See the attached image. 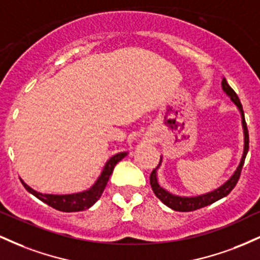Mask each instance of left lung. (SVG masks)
<instances>
[{
  "label": "left lung",
  "instance_id": "1",
  "mask_svg": "<svg viewBox=\"0 0 260 260\" xmlns=\"http://www.w3.org/2000/svg\"><path fill=\"white\" fill-rule=\"evenodd\" d=\"M221 88L223 92L231 99L232 103L237 106L238 112L241 115V122H242V129H243V153H242V157H241L240 164H238L237 169L235 170L234 174L231 175V177L229 178L228 181L223 182L220 187L215 188V189L210 190V192L203 193V194H198V196H180V194H175V193L170 192L169 189L164 188L160 184L159 178H157V169L161 166V162H162V156H161V162L159 164L156 169L151 172L150 175V184L151 188H153L155 196L160 199L166 207L171 208L172 210L176 211H193L197 210V209H201L207 207V205L213 204L220 199L223 198L234 189L236 183H237L238 178H240L241 175V170H242V166L244 164V159H246L247 153H248V148H249V137H248V129H247V124H246V120H244V113H243V109L242 105H241V101L238 99L237 94L234 91V89L231 88L228 84L225 78H222L221 82Z\"/></svg>",
  "mask_w": 260,
  "mask_h": 260
}]
</instances>
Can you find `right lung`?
I'll list each match as a JSON object with an SVG mask.
<instances>
[{"instance_id": "add662e5", "label": "right lung", "mask_w": 260, "mask_h": 260, "mask_svg": "<svg viewBox=\"0 0 260 260\" xmlns=\"http://www.w3.org/2000/svg\"><path fill=\"white\" fill-rule=\"evenodd\" d=\"M127 155L128 151H121V153L112 155L105 162V165H104L103 170H101L96 181L88 189L82 190V192L71 193V194H47V193H40L38 190L32 189L22 178H20V182H22V184L29 193H31L32 196L37 197L38 199H40L45 204L50 205V207L56 209V210L64 211V213L83 211L85 209L92 207L95 203L99 201L115 166L117 165L118 161H121Z\"/></svg>"}]
</instances>
